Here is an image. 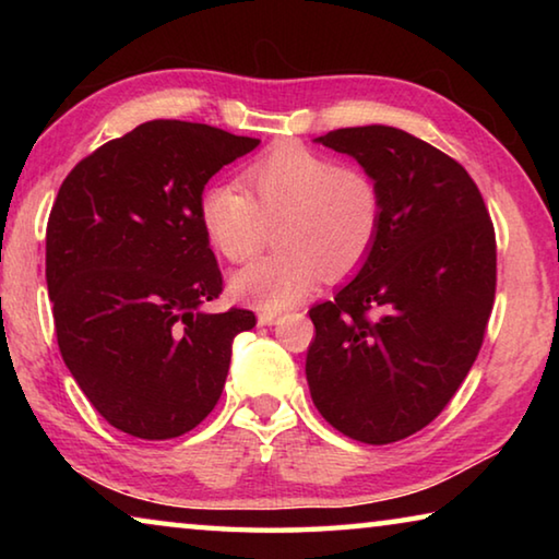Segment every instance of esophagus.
<instances>
[{"label": "esophagus", "mask_w": 559, "mask_h": 559, "mask_svg": "<svg viewBox=\"0 0 559 559\" xmlns=\"http://www.w3.org/2000/svg\"><path fill=\"white\" fill-rule=\"evenodd\" d=\"M278 318H281V313H276V310H261L259 325H273Z\"/></svg>", "instance_id": "1"}]
</instances>
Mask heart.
<instances>
[{"label": "heart", "instance_id": "heart-1", "mask_svg": "<svg viewBox=\"0 0 559 559\" xmlns=\"http://www.w3.org/2000/svg\"><path fill=\"white\" fill-rule=\"evenodd\" d=\"M239 183L214 182L200 194V222L231 263L257 257L269 226L278 249L234 273L231 290L263 310H286L320 276L343 278L370 259L384 226V194L362 167L298 143L251 159Z\"/></svg>", "mask_w": 559, "mask_h": 559}]
</instances>
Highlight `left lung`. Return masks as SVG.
<instances>
[{"label":"left lung","mask_w":559,"mask_h":559,"mask_svg":"<svg viewBox=\"0 0 559 559\" xmlns=\"http://www.w3.org/2000/svg\"><path fill=\"white\" fill-rule=\"evenodd\" d=\"M382 187L384 226L357 276L310 308V396L325 421L362 443L431 424L484 345L496 298V231L456 159L390 126L318 138Z\"/></svg>","instance_id":"8db88e82"}]
</instances>
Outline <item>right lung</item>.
<instances>
[{"label":"right lung","instance_id":"right-lung-1","mask_svg":"<svg viewBox=\"0 0 559 559\" xmlns=\"http://www.w3.org/2000/svg\"><path fill=\"white\" fill-rule=\"evenodd\" d=\"M257 138L150 120L83 157L46 226V286L66 367L110 427L163 441L219 402L251 310L204 313L224 288L204 185Z\"/></svg>","mask_w":559,"mask_h":559}]
</instances>
